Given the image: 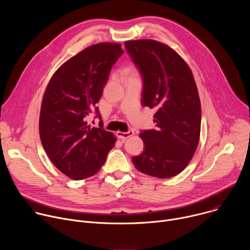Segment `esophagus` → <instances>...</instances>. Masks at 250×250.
I'll list each match as a JSON object with an SVG mask.
<instances>
[{"label": "esophagus", "instance_id": "obj_1", "mask_svg": "<svg viewBox=\"0 0 250 250\" xmlns=\"http://www.w3.org/2000/svg\"><path fill=\"white\" fill-rule=\"evenodd\" d=\"M133 130L132 129H129L128 131H126V132H123V131H117V136L120 138V139H122V140H125V139H126V138H128V137H130L131 135H133Z\"/></svg>", "mask_w": 250, "mask_h": 250}]
</instances>
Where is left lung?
I'll use <instances>...</instances> for the list:
<instances>
[{
  "label": "left lung",
  "instance_id": "left-lung-1",
  "mask_svg": "<svg viewBox=\"0 0 250 250\" xmlns=\"http://www.w3.org/2000/svg\"><path fill=\"white\" fill-rule=\"evenodd\" d=\"M125 45L142 79L141 104L156 110L155 127L140 130L145 148L132 163L145 174L171 178L186 168L199 144L201 102L192 71L161 42L140 40Z\"/></svg>",
  "mask_w": 250,
  "mask_h": 250
}]
</instances>
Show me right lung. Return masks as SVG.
I'll list each match as a JSON object with an SVG mask.
<instances>
[{
  "instance_id": "right-lung-1",
  "label": "right lung",
  "mask_w": 250,
  "mask_h": 250,
  "mask_svg": "<svg viewBox=\"0 0 250 250\" xmlns=\"http://www.w3.org/2000/svg\"><path fill=\"white\" fill-rule=\"evenodd\" d=\"M124 51L121 44L103 42L87 47L54 73L45 90L40 117L42 146L66 176L82 180L103 166L116 138L103 127L87 123L95 114L112 67Z\"/></svg>"
}]
</instances>
